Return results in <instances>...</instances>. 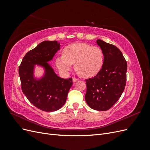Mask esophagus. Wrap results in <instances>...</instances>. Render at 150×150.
<instances>
[{"label": "esophagus", "mask_w": 150, "mask_h": 150, "mask_svg": "<svg viewBox=\"0 0 150 150\" xmlns=\"http://www.w3.org/2000/svg\"><path fill=\"white\" fill-rule=\"evenodd\" d=\"M78 80H79L78 79H77V78H72V81H73L74 83L76 82V81H78Z\"/></svg>", "instance_id": "obj_1"}]
</instances>
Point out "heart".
Listing matches in <instances>:
<instances>
[{
	"label": "heart",
	"mask_w": 150,
	"mask_h": 150,
	"mask_svg": "<svg viewBox=\"0 0 150 150\" xmlns=\"http://www.w3.org/2000/svg\"><path fill=\"white\" fill-rule=\"evenodd\" d=\"M102 49L86 43H75L66 47L63 55L56 58L57 67L61 72L66 73L74 64L76 71L84 78L97 74L103 64Z\"/></svg>",
	"instance_id": "heart-1"
}]
</instances>
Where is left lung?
Wrapping results in <instances>:
<instances>
[{"mask_svg": "<svg viewBox=\"0 0 150 150\" xmlns=\"http://www.w3.org/2000/svg\"><path fill=\"white\" fill-rule=\"evenodd\" d=\"M104 54L101 69L86 80L85 95L88 106L97 111H107L117 101L126 86L127 62L120 50L100 39L96 41Z\"/></svg>", "mask_w": 150, "mask_h": 150, "instance_id": "8db88e82", "label": "left lung"}]
</instances>
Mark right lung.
I'll use <instances>...</instances> for the list:
<instances>
[{
	"label": "right lung",
	"mask_w": 150,
	"mask_h": 150,
	"mask_svg": "<svg viewBox=\"0 0 150 150\" xmlns=\"http://www.w3.org/2000/svg\"><path fill=\"white\" fill-rule=\"evenodd\" d=\"M60 44L56 40L40 43L23 57L19 67L21 88L28 100L34 106L47 112L55 111L66 103L72 79H62L57 76L47 62L51 61ZM35 64L42 66L45 74L42 79L33 78Z\"/></svg>",
	"instance_id": "1"
}]
</instances>
